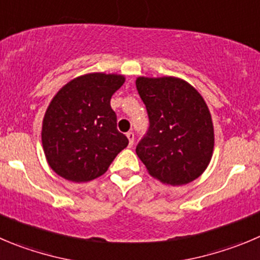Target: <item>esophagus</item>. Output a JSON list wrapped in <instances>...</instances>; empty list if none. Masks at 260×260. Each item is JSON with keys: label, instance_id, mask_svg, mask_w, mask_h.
Returning <instances> with one entry per match:
<instances>
[{"label": "esophagus", "instance_id": "1", "mask_svg": "<svg viewBox=\"0 0 260 260\" xmlns=\"http://www.w3.org/2000/svg\"><path fill=\"white\" fill-rule=\"evenodd\" d=\"M126 137H127V139H128V145L132 147V145L134 144V133L128 132L127 134H126Z\"/></svg>", "mask_w": 260, "mask_h": 260}]
</instances>
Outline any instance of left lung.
I'll return each instance as SVG.
<instances>
[{
	"label": "left lung",
	"mask_w": 260,
	"mask_h": 260,
	"mask_svg": "<svg viewBox=\"0 0 260 260\" xmlns=\"http://www.w3.org/2000/svg\"><path fill=\"white\" fill-rule=\"evenodd\" d=\"M137 89L149 117V130L137 145L138 157L162 184L194 181L208 167L214 148L206 101L187 81L174 76H139Z\"/></svg>",
	"instance_id": "8db88e82"
}]
</instances>
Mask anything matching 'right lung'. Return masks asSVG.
Listing matches in <instances>:
<instances>
[{"label":"right lung","instance_id":"right-lung-1","mask_svg":"<svg viewBox=\"0 0 260 260\" xmlns=\"http://www.w3.org/2000/svg\"><path fill=\"white\" fill-rule=\"evenodd\" d=\"M123 83L125 76L117 74H85L52 98L42 123V144L58 176L73 182L97 179L127 147L110 103Z\"/></svg>","mask_w":260,"mask_h":260}]
</instances>
